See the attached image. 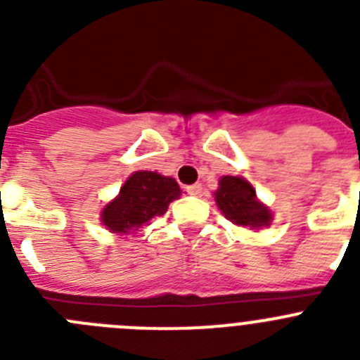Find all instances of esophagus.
Returning <instances> with one entry per match:
<instances>
[{"mask_svg": "<svg viewBox=\"0 0 360 360\" xmlns=\"http://www.w3.org/2000/svg\"><path fill=\"white\" fill-rule=\"evenodd\" d=\"M202 186L200 184H195V186H189L187 187V193H189L191 196H202Z\"/></svg>", "mask_w": 360, "mask_h": 360, "instance_id": "esophagus-1", "label": "esophagus"}]
</instances>
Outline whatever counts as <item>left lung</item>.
<instances>
[{"instance_id": "1", "label": "left lung", "mask_w": 360, "mask_h": 360, "mask_svg": "<svg viewBox=\"0 0 360 360\" xmlns=\"http://www.w3.org/2000/svg\"><path fill=\"white\" fill-rule=\"evenodd\" d=\"M216 205L227 219L241 227H269L272 212L256 198V191L245 178L221 176L214 193Z\"/></svg>"}]
</instances>
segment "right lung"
<instances>
[{
    "label": "right lung",
    "instance_id": "right-lung-1",
    "mask_svg": "<svg viewBox=\"0 0 360 360\" xmlns=\"http://www.w3.org/2000/svg\"><path fill=\"white\" fill-rule=\"evenodd\" d=\"M182 191L176 180L155 171H135L120 187L101 214V221L110 232L129 234L146 225L155 216H162Z\"/></svg>",
    "mask_w": 360,
    "mask_h": 360
}]
</instances>
